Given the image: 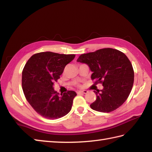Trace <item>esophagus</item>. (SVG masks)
<instances>
[{
    "label": "esophagus",
    "instance_id": "esophagus-1",
    "mask_svg": "<svg viewBox=\"0 0 152 152\" xmlns=\"http://www.w3.org/2000/svg\"><path fill=\"white\" fill-rule=\"evenodd\" d=\"M88 91L87 90H82V91H78L77 93H78V94H87L88 93Z\"/></svg>",
    "mask_w": 152,
    "mask_h": 152
}]
</instances>
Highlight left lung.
Segmentation results:
<instances>
[{
	"label": "left lung",
	"mask_w": 152,
	"mask_h": 152,
	"mask_svg": "<svg viewBox=\"0 0 152 152\" xmlns=\"http://www.w3.org/2000/svg\"><path fill=\"white\" fill-rule=\"evenodd\" d=\"M77 61L90 67L95 84L103 89L94 91L96 99L90 107L95 111L109 113L119 107L132 90L134 73L131 62L120 50L104 48L80 55Z\"/></svg>",
	"instance_id": "left-lung-1"
}]
</instances>
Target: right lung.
<instances>
[{
    "mask_svg": "<svg viewBox=\"0 0 152 152\" xmlns=\"http://www.w3.org/2000/svg\"><path fill=\"white\" fill-rule=\"evenodd\" d=\"M74 57L75 55L41 52L26 62L22 71L23 94L33 109L44 118L57 119L70 111L76 93L70 90L60 96L53 86Z\"/></svg>",
    "mask_w": 152,
    "mask_h": 152,
    "instance_id": "obj_1",
    "label": "right lung"
}]
</instances>
